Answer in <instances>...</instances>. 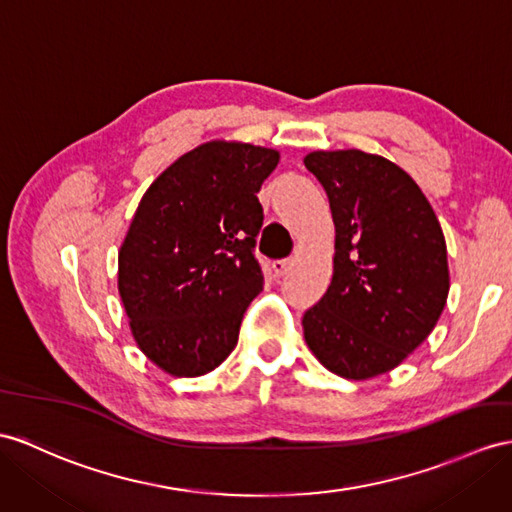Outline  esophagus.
Masks as SVG:
<instances>
[{"label": "esophagus", "instance_id": "obj_1", "mask_svg": "<svg viewBox=\"0 0 512 512\" xmlns=\"http://www.w3.org/2000/svg\"><path fill=\"white\" fill-rule=\"evenodd\" d=\"M293 269V260L291 258H284V260H276V263L271 265V271L276 273V276L280 278V276H286V273H289Z\"/></svg>", "mask_w": 512, "mask_h": 512}]
</instances>
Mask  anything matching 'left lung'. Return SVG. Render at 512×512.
I'll list each match as a JSON object with an SVG mask.
<instances>
[{
    "mask_svg": "<svg viewBox=\"0 0 512 512\" xmlns=\"http://www.w3.org/2000/svg\"><path fill=\"white\" fill-rule=\"evenodd\" d=\"M334 221V271L302 319L310 352L345 380L395 369L439 321L450 269L441 223L417 182L360 149L310 152Z\"/></svg>",
    "mask_w": 512,
    "mask_h": 512,
    "instance_id": "8db88e82",
    "label": "left lung"
}]
</instances>
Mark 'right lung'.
Instances as JSON below:
<instances>
[{
    "instance_id": "obj_1",
    "label": "right lung",
    "mask_w": 512,
    "mask_h": 512,
    "mask_svg": "<svg viewBox=\"0 0 512 512\" xmlns=\"http://www.w3.org/2000/svg\"><path fill=\"white\" fill-rule=\"evenodd\" d=\"M280 152L210 141L180 156L145 191L119 249V295L141 352L176 378L219 367L263 291L254 256L256 193Z\"/></svg>"
}]
</instances>
